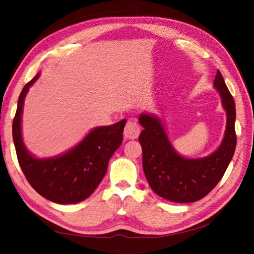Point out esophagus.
Here are the masks:
<instances>
[{
  "label": "esophagus",
  "mask_w": 254,
  "mask_h": 254,
  "mask_svg": "<svg viewBox=\"0 0 254 254\" xmlns=\"http://www.w3.org/2000/svg\"><path fill=\"white\" fill-rule=\"evenodd\" d=\"M139 133H141L139 124L135 120H133V119H130L126 127H124V137L127 139H134L139 135Z\"/></svg>",
  "instance_id": "1"
}]
</instances>
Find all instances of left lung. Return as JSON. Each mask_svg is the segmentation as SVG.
<instances>
[{
  "label": "left lung",
  "instance_id": "8db88e82",
  "mask_svg": "<svg viewBox=\"0 0 254 254\" xmlns=\"http://www.w3.org/2000/svg\"><path fill=\"white\" fill-rule=\"evenodd\" d=\"M227 116L220 146L204 158H186L179 155L157 117L142 113L138 121L144 130L138 141L143 148V169L152 190L168 201L192 203L203 198L216 187L233 159L237 136L236 105L225 80L217 71L214 80Z\"/></svg>",
  "mask_w": 254,
  "mask_h": 254
}]
</instances>
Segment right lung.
<instances>
[{
	"label": "right lung",
	"instance_id": "right-lung-1",
	"mask_svg": "<svg viewBox=\"0 0 254 254\" xmlns=\"http://www.w3.org/2000/svg\"><path fill=\"white\" fill-rule=\"evenodd\" d=\"M39 75L24 86L13 120V141L19 166L27 181L41 196L58 204L82 202L105 177L109 159L123 141L127 120L95 127L74 148L57 157L36 158L25 146L20 126L25 97Z\"/></svg>",
	"mask_w": 254,
	"mask_h": 254
}]
</instances>
